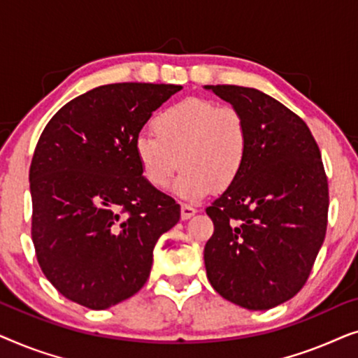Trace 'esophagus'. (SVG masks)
Here are the masks:
<instances>
[{
  "mask_svg": "<svg viewBox=\"0 0 358 358\" xmlns=\"http://www.w3.org/2000/svg\"><path fill=\"white\" fill-rule=\"evenodd\" d=\"M195 213H197V208L190 207V205H187V203H184L182 207H180V218H182V220L192 218Z\"/></svg>",
  "mask_w": 358,
  "mask_h": 358,
  "instance_id": "obj_1",
  "label": "esophagus"
}]
</instances>
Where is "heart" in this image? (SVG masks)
Here are the masks:
<instances>
[{
  "mask_svg": "<svg viewBox=\"0 0 358 358\" xmlns=\"http://www.w3.org/2000/svg\"><path fill=\"white\" fill-rule=\"evenodd\" d=\"M155 135L140 134L134 141L143 178L166 189L178 173L174 192L197 200L217 187L227 189L243 174L249 155V130L241 112L202 97L171 104L153 120Z\"/></svg>",
  "mask_w": 358,
  "mask_h": 358,
  "instance_id": "1",
  "label": "heart"
}]
</instances>
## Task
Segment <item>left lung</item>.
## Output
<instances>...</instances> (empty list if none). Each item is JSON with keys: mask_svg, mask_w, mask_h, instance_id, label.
<instances>
[{"mask_svg": "<svg viewBox=\"0 0 358 358\" xmlns=\"http://www.w3.org/2000/svg\"><path fill=\"white\" fill-rule=\"evenodd\" d=\"M241 112L249 130L243 174L207 208L208 282L224 300L271 310L305 285L324 243L329 189L310 129L254 87L205 86Z\"/></svg>", "mask_w": 358, "mask_h": 358, "instance_id": "1", "label": "left lung"}]
</instances>
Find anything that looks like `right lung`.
Masks as SVG:
<instances>
[{"label":"right lung","mask_w":358,"mask_h":358,"mask_svg":"<svg viewBox=\"0 0 358 358\" xmlns=\"http://www.w3.org/2000/svg\"><path fill=\"white\" fill-rule=\"evenodd\" d=\"M180 90L99 86L43 129L29 171L32 241L43 275L68 300L106 310L148 280L155 244L179 222L180 207L143 178L134 141Z\"/></svg>","instance_id":"obj_1"}]
</instances>
